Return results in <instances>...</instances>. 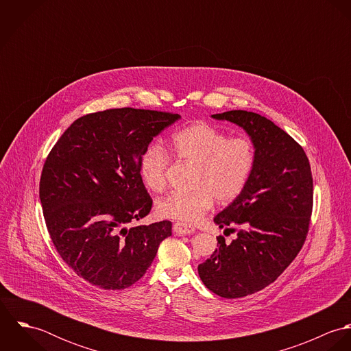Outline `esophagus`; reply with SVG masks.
I'll return each instance as SVG.
<instances>
[{
    "label": "esophagus",
    "mask_w": 351,
    "mask_h": 351,
    "mask_svg": "<svg viewBox=\"0 0 351 351\" xmlns=\"http://www.w3.org/2000/svg\"><path fill=\"white\" fill-rule=\"evenodd\" d=\"M173 230H174V232L178 234V235H189V234H193V232H195V228H193L192 226H188V224L180 223V221L174 223Z\"/></svg>",
    "instance_id": "obj_1"
}]
</instances>
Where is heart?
I'll use <instances>...</instances> for the list:
<instances>
[{
    "label": "heart",
    "instance_id": "heart-1",
    "mask_svg": "<svg viewBox=\"0 0 351 351\" xmlns=\"http://www.w3.org/2000/svg\"><path fill=\"white\" fill-rule=\"evenodd\" d=\"M170 147L176 158L193 166L189 193H171L158 201L162 217L192 224L212 208L215 200L230 204L245 191L255 160L249 138H230L208 123H195L171 136ZM170 165L167 151L150 145L143 151L139 173L152 192L166 188V171Z\"/></svg>",
    "mask_w": 351,
    "mask_h": 351
}]
</instances>
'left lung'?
Returning <instances> with one entry per match:
<instances>
[{"mask_svg": "<svg viewBox=\"0 0 351 351\" xmlns=\"http://www.w3.org/2000/svg\"><path fill=\"white\" fill-rule=\"evenodd\" d=\"M242 127L251 138L255 160L245 191L213 220L237 232L199 265L204 285L224 299L252 295L292 263L305 242L313 205L309 160L300 145L269 119L247 110L212 114ZM237 228L235 229L234 227Z\"/></svg>", "mask_w": 351, "mask_h": 351, "instance_id": "8db88e82", "label": "left lung"}]
</instances>
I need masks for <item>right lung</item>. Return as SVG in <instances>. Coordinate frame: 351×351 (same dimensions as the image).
<instances>
[{"mask_svg":"<svg viewBox=\"0 0 351 351\" xmlns=\"http://www.w3.org/2000/svg\"><path fill=\"white\" fill-rule=\"evenodd\" d=\"M181 116L117 108L77 119L50 151L39 196L60 258L101 289L139 281L171 221L130 227L150 213L152 199L139 173L154 136Z\"/></svg>","mask_w":351,"mask_h":351,"instance_id":"obj_1","label":"right lung"}]
</instances>
